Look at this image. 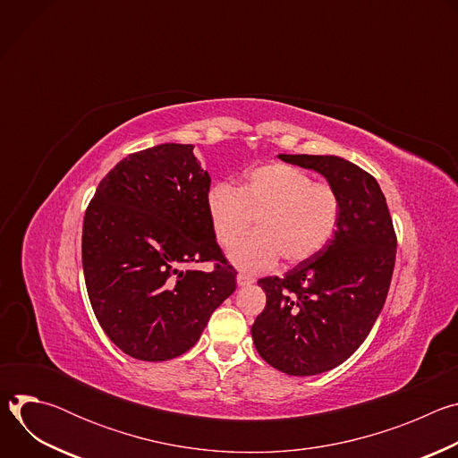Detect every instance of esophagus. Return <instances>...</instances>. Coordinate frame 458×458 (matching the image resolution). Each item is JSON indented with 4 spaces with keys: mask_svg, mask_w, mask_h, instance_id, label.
Returning <instances> with one entry per match:
<instances>
[{
    "mask_svg": "<svg viewBox=\"0 0 458 458\" xmlns=\"http://www.w3.org/2000/svg\"><path fill=\"white\" fill-rule=\"evenodd\" d=\"M253 281H255V279L250 277V276H246V274H239V276H237V286H250Z\"/></svg>",
    "mask_w": 458,
    "mask_h": 458,
    "instance_id": "34e87169",
    "label": "esophagus"
}]
</instances>
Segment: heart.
I'll use <instances>...</instances> for the list:
<instances>
[{"label": "heart", "instance_id": "1", "mask_svg": "<svg viewBox=\"0 0 458 458\" xmlns=\"http://www.w3.org/2000/svg\"><path fill=\"white\" fill-rule=\"evenodd\" d=\"M205 210L221 246L233 244L255 217L251 235L230 251V263L242 272H265L281 255L297 265L318 253L334 237L341 201L334 186L292 165L270 163L251 168L235 188L212 182L205 193Z\"/></svg>", "mask_w": 458, "mask_h": 458}]
</instances>
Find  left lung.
Returning a JSON list of instances; mask_svg holds the SVG:
<instances>
[{
  "instance_id": "8db88e82",
  "label": "left lung",
  "mask_w": 458,
  "mask_h": 458,
  "mask_svg": "<svg viewBox=\"0 0 458 458\" xmlns=\"http://www.w3.org/2000/svg\"><path fill=\"white\" fill-rule=\"evenodd\" d=\"M335 188L341 217L330 242L284 277L257 284L267 306L251 326L255 350L276 369L308 377L343 364L364 343L387 297L397 237L368 172L337 156L279 154Z\"/></svg>"
}]
</instances>
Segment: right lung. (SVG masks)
I'll return each instance as SVG.
<instances>
[{"label": "right lung", "mask_w": 458, "mask_h": 458, "mask_svg": "<svg viewBox=\"0 0 458 458\" xmlns=\"http://www.w3.org/2000/svg\"><path fill=\"white\" fill-rule=\"evenodd\" d=\"M210 175L193 145L128 154L99 182L83 221V274L108 339L159 362L199 341L214 310L235 292L207 210ZM216 259L212 273L184 266Z\"/></svg>", "instance_id": "1"}]
</instances>
